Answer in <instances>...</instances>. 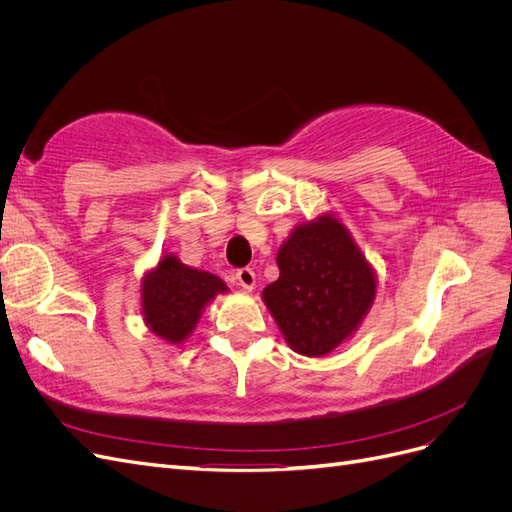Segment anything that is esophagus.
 <instances>
[{"label": "esophagus", "mask_w": 512, "mask_h": 512, "mask_svg": "<svg viewBox=\"0 0 512 512\" xmlns=\"http://www.w3.org/2000/svg\"><path fill=\"white\" fill-rule=\"evenodd\" d=\"M237 282H239V286H241V288H245V290H252V288L256 286V273H254V269H250V267H241V269L237 271Z\"/></svg>", "instance_id": "obj_1"}]
</instances>
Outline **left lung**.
<instances>
[{"mask_svg": "<svg viewBox=\"0 0 512 512\" xmlns=\"http://www.w3.org/2000/svg\"><path fill=\"white\" fill-rule=\"evenodd\" d=\"M280 277L262 292L292 350L322 356L359 327L376 277L348 230L324 215L292 232L277 252Z\"/></svg>", "mask_w": 512, "mask_h": 512, "instance_id": "8db88e82", "label": "left lung"}]
</instances>
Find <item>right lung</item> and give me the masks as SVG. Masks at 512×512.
<instances>
[{
    "instance_id": "1",
    "label": "right lung",
    "mask_w": 512,
    "mask_h": 512,
    "mask_svg": "<svg viewBox=\"0 0 512 512\" xmlns=\"http://www.w3.org/2000/svg\"><path fill=\"white\" fill-rule=\"evenodd\" d=\"M226 290L218 275L185 267L168 254L143 282L145 320L153 333L179 344L192 333L203 307Z\"/></svg>"
}]
</instances>
